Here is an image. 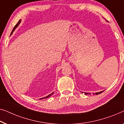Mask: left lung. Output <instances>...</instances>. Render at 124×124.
I'll use <instances>...</instances> for the list:
<instances>
[{
    "instance_id": "1",
    "label": "left lung",
    "mask_w": 124,
    "mask_h": 124,
    "mask_svg": "<svg viewBox=\"0 0 124 124\" xmlns=\"http://www.w3.org/2000/svg\"><path fill=\"white\" fill-rule=\"evenodd\" d=\"M103 91H101V92H97V93H93V94H96V95H97V94H100V93H101L102 92H103ZM84 94H90V93H85H85H84Z\"/></svg>"
}]
</instances>
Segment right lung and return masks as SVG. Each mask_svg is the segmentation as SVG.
<instances>
[{
  "mask_svg": "<svg viewBox=\"0 0 124 124\" xmlns=\"http://www.w3.org/2000/svg\"><path fill=\"white\" fill-rule=\"evenodd\" d=\"M21 19H20V20H19V21H18V23H17V24H16L15 26H14V27L13 28V30H12V32H11V34H10V35H12V33H13V31H14V30H15V29H16V28L17 27H18V25H19V23H20V22H21ZM53 93H54V92H53V93H51V94H49V95H48V96H46V97H44V98H40V99H41V100H42V99H44V98H48V97H50V96H51V95L53 94Z\"/></svg>",
  "mask_w": 124,
  "mask_h": 124,
  "instance_id": "1",
  "label": "right lung"
}]
</instances>
